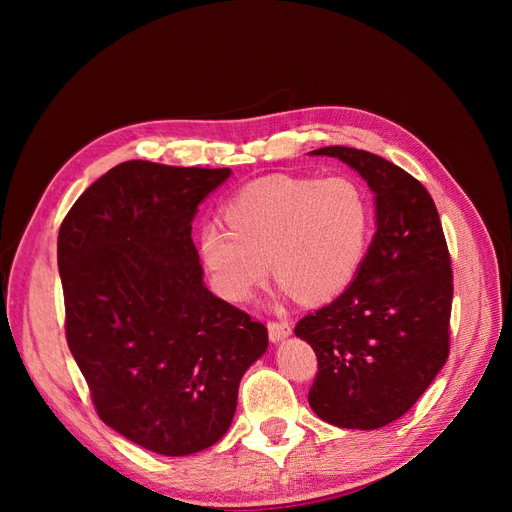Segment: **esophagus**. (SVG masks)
<instances>
[{"instance_id": "34e87169", "label": "esophagus", "mask_w": 512, "mask_h": 512, "mask_svg": "<svg viewBox=\"0 0 512 512\" xmlns=\"http://www.w3.org/2000/svg\"><path fill=\"white\" fill-rule=\"evenodd\" d=\"M267 329H269V339H271L273 344L282 342V339H286L290 335V331H292L290 322H286V320H269L267 322Z\"/></svg>"}]
</instances>
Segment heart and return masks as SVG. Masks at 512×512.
<instances>
[{
    "mask_svg": "<svg viewBox=\"0 0 512 512\" xmlns=\"http://www.w3.org/2000/svg\"><path fill=\"white\" fill-rule=\"evenodd\" d=\"M224 220L198 232V254L213 290L245 303L269 265L286 294L303 303L339 297L359 273L374 230L371 205L348 177H262L232 196Z\"/></svg>",
    "mask_w": 512,
    "mask_h": 512,
    "instance_id": "heart-1",
    "label": "heart"
}]
</instances>
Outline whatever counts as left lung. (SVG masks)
Segmentation results:
<instances>
[{
  "instance_id": "left-lung-1",
  "label": "left lung",
  "mask_w": 512,
  "mask_h": 512,
  "mask_svg": "<svg viewBox=\"0 0 512 512\" xmlns=\"http://www.w3.org/2000/svg\"><path fill=\"white\" fill-rule=\"evenodd\" d=\"M376 194V235L354 282L303 316L294 335L314 348L309 406L331 425L378 429L404 416L451 350L453 267L425 185L376 153L322 147Z\"/></svg>"
}]
</instances>
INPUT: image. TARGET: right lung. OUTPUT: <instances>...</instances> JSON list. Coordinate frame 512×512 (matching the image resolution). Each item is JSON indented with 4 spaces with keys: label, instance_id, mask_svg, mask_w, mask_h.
I'll list each match as a JSON object with an SVG mask.
<instances>
[{
    "label": "right lung",
    "instance_id": "1",
    "mask_svg": "<svg viewBox=\"0 0 512 512\" xmlns=\"http://www.w3.org/2000/svg\"><path fill=\"white\" fill-rule=\"evenodd\" d=\"M228 168L123 162L59 226L66 339L102 421L166 457L228 431L267 327L203 284L192 220Z\"/></svg>",
    "mask_w": 512,
    "mask_h": 512
}]
</instances>
